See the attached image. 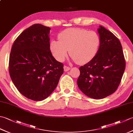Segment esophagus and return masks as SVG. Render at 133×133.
I'll use <instances>...</instances> for the list:
<instances>
[{
	"label": "esophagus",
	"mask_w": 133,
	"mask_h": 133,
	"mask_svg": "<svg viewBox=\"0 0 133 133\" xmlns=\"http://www.w3.org/2000/svg\"><path fill=\"white\" fill-rule=\"evenodd\" d=\"M63 69H64V71H68L69 70H70V69H71V68H70V67H67L66 66H64L63 67Z\"/></svg>",
	"instance_id": "obj_1"
}]
</instances>
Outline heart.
Masks as SVG:
<instances>
[{
  "label": "heart",
  "instance_id": "b5f03b06",
  "mask_svg": "<svg viewBox=\"0 0 133 133\" xmlns=\"http://www.w3.org/2000/svg\"><path fill=\"white\" fill-rule=\"evenodd\" d=\"M58 38L59 41H51L50 47L53 56L59 62L64 61L69 50L70 56L77 63H86L94 58L100 45L97 32L80 28L64 30Z\"/></svg>",
  "mask_w": 133,
  "mask_h": 133
}]
</instances>
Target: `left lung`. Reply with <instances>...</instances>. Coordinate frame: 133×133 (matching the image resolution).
Masks as SVG:
<instances>
[{
    "label": "left lung",
    "mask_w": 133,
    "mask_h": 133,
    "mask_svg": "<svg viewBox=\"0 0 133 133\" xmlns=\"http://www.w3.org/2000/svg\"><path fill=\"white\" fill-rule=\"evenodd\" d=\"M98 32L100 45L97 54L79 68L77 84L87 97L102 99L116 91L125 71L126 63L122 47L116 36L103 26Z\"/></svg>",
    "instance_id": "left-lung-1"
}]
</instances>
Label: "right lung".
Listing matches in <instances>:
<instances>
[{"mask_svg":"<svg viewBox=\"0 0 133 133\" xmlns=\"http://www.w3.org/2000/svg\"><path fill=\"white\" fill-rule=\"evenodd\" d=\"M49 27L35 24L23 31L11 48L9 72L24 97L44 100L54 91L63 73V64L53 57Z\"/></svg>","mask_w":133,"mask_h":133,"instance_id":"add662e5","label":"right lung"}]
</instances>
